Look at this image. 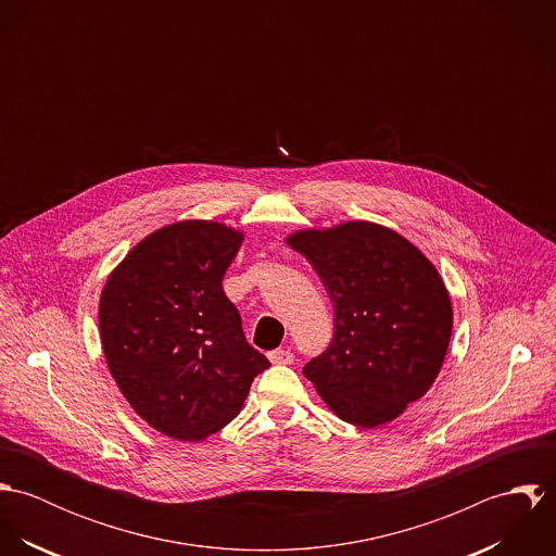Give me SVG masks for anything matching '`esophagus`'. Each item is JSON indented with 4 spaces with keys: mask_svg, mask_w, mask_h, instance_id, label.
Masks as SVG:
<instances>
[{
    "mask_svg": "<svg viewBox=\"0 0 556 556\" xmlns=\"http://www.w3.org/2000/svg\"><path fill=\"white\" fill-rule=\"evenodd\" d=\"M267 357H269V362H271V364H276V366H289V364H293V353H291V351H287V349L269 351V353H267Z\"/></svg>",
    "mask_w": 556,
    "mask_h": 556,
    "instance_id": "1",
    "label": "esophagus"
}]
</instances>
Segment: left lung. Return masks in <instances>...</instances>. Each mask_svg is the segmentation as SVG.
<instances>
[{
    "label": "left lung",
    "instance_id": "left-lung-1",
    "mask_svg": "<svg viewBox=\"0 0 556 556\" xmlns=\"http://www.w3.org/2000/svg\"><path fill=\"white\" fill-rule=\"evenodd\" d=\"M287 243L308 258L333 304V340L304 377L346 424L394 421L432 388L447 355L454 311L434 263L370 220L300 229Z\"/></svg>",
    "mask_w": 556,
    "mask_h": 556
}]
</instances>
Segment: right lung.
Listing matches in <instances>:
<instances>
[{
    "instance_id": "obj_1",
    "label": "right lung",
    "mask_w": 556,
    "mask_h": 556,
    "mask_svg": "<svg viewBox=\"0 0 556 556\" xmlns=\"http://www.w3.org/2000/svg\"><path fill=\"white\" fill-rule=\"evenodd\" d=\"M243 231L177 220L146 236L109 274L98 304L109 372L160 434L197 443L236 419L269 368L241 331L223 276Z\"/></svg>"
}]
</instances>
